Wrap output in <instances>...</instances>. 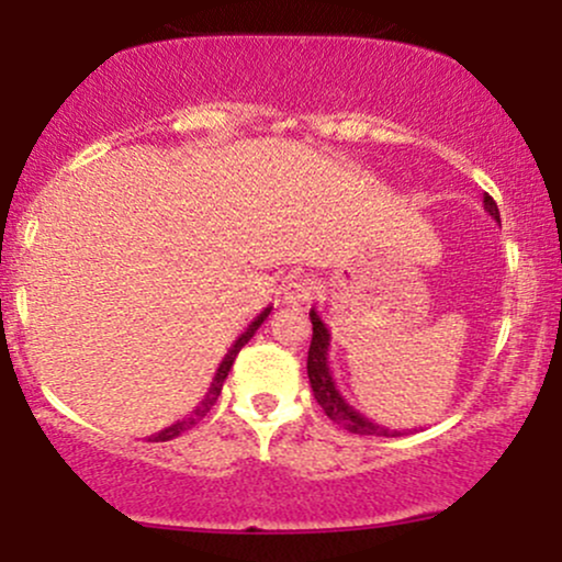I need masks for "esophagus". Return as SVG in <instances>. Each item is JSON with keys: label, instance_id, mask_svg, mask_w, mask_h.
I'll use <instances>...</instances> for the list:
<instances>
[{"label": "esophagus", "instance_id": "esophagus-1", "mask_svg": "<svg viewBox=\"0 0 562 562\" xmlns=\"http://www.w3.org/2000/svg\"><path fill=\"white\" fill-rule=\"evenodd\" d=\"M317 293V282L308 280V277H295L285 285V293H282V301L288 306H301V303L312 301V295Z\"/></svg>", "mask_w": 562, "mask_h": 562}]
</instances>
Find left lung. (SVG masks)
<instances>
[{
	"instance_id": "1",
	"label": "left lung",
	"mask_w": 562,
	"mask_h": 562,
	"mask_svg": "<svg viewBox=\"0 0 562 562\" xmlns=\"http://www.w3.org/2000/svg\"><path fill=\"white\" fill-rule=\"evenodd\" d=\"M483 209L488 211V216L499 222V209H496L492 195H483ZM308 319H312V346H308V359H306V372L308 383H312L314 398H317L325 415L330 417L333 423H338L340 428H346L348 434L359 436H402L398 430H389L385 425L372 423L370 417H364L362 412L353 409L351 404L340 396V391L335 389V380L330 372V362H327V351H330V330L322 322L317 308L308 312Z\"/></svg>"
}]
</instances>
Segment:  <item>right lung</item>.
Returning a JSON list of instances; mask_svg holds the SVG:
<instances>
[{
  "instance_id": "1",
  "label": "right lung",
  "mask_w": 562,
  "mask_h": 562,
  "mask_svg": "<svg viewBox=\"0 0 562 562\" xmlns=\"http://www.w3.org/2000/svg\"><path fill=\"white\" fill-rule=\"evenodd\" d=\"M269 312H272V306L263 308V312L259 314V317H256L254 322H250L248 327H245V333L240 335V338H237L235 344L229 346V351L224 353L222 364H218V370H216L214 380H211V389H209V393H205V398H203V402H200V406H195V412H192V415H187L184 420L173 423L171 428H164V430H160V434L150 436V441H171V438H177L179 434H184V430H190L192 425H195V423L200 420V417H205V412H211V406L216 404L218 393H222V385H224V380H227V375H229L232 364H235V357H237V353H240V348H243L245 344H248L250 338H254L256 330H259V327H261V322L269 317Z\"/></svg>"
}]
</instances>
